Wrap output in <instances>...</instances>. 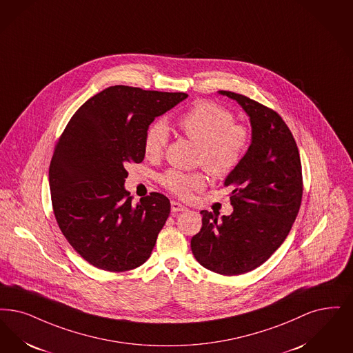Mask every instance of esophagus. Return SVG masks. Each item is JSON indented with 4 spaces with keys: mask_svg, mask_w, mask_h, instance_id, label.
Wrapping results in <instances>:
<instances>
[{
    "mask_svg": "<svg viewBox=\"0 0 353 353\" xmlns=\"http://www.w3.org/2000/svg\"><path fill=\"white\" fill-rule=\"evenodd\" d=\"M170 208H172V212H186L188 210L186 206H183V203H180L177 201H172Z\"/></svg>",
    "mask_w": 353,
    "mask_h": 353,
    "instance_id": "1",
    "label": "esophagus"
}]
</instances>
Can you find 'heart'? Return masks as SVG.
<instances>
[{
    "label": "heart",
    "mask_w": 353,
    "mask_h": 353,
    "mask_svg": "<svg viewBox=\"0 0 353 353\" xmlns=\"http://www.w3.org/2000/svg\"><path fill=\"white\" fill-rule=\"evenodd\" d=\"M177 126L188 139L199 145L198 164L215 179L236 170L251 143L250 128L235 123L234 114L212 101L197 102L179 118ZM168 143L170 128L164 121H156L145 131L144 154L148 159H159ZM205 181L201 172L170 170L161 177L167 189L183 197L202 188Z\"/></svg>",
    "instance_id": "b5f03b06"
}]
</instances>
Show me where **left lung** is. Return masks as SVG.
<instances>
[{
    "instance_id": "obj_1",
    "label": "left lung",
    "mask_w": 353,
    "mask_h": 353,
    "mask_svg": "<svg viewBox=\"0 0 353 353\" xmlns=\"http://www.w3.org/2000/svg\"><path fill=\"white\" fill-rule=\"evenodd\" d=\"M248 114L251 144L225 180L231 189V215L202 210V228L190 241L198 263L223 276H238L265 263L286 239L302 201V167L292 131L267 106L234 92Z\"/></svg>"
}]
</instances>
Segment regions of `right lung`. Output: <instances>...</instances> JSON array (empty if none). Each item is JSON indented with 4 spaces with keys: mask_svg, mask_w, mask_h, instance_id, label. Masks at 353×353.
<instances>
[{
    "mask_svg": "<svg viewBox=\"0 0 353 353\" xmlns=\"http://www.w3.org/2000/svg\"><path fill=\"white\" fill-rule=\"evenodd\" d=\"M186 97L110 86L81 105L59 138L48 170L54 214L74 251L96 268L131 270L151 256L170 199L151 193L132 205L126 167L143 161L156 117Z\"/></svg>",
    "mask_w": 353,
    "mask_h": 353,
    "instance_id": "right-lung-1",
    "label": "right lung"
}]
</instances>
